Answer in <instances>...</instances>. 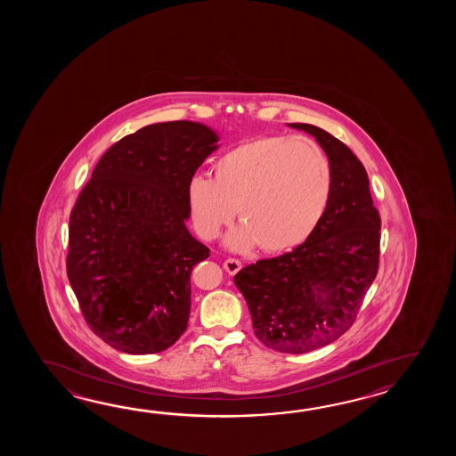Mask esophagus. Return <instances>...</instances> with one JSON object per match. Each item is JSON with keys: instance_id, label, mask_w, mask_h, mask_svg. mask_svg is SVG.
Here are the masks:
<instances>
[{"instance_id": "esophagus-1", "label": "esophagus", "mask_w": 456, "mask_h": 456, "mask_svg": "<svg viewBox=\"0 0 456 456\" xmlns=\"http://www.w3.org/2000/svg\"><path fill=\"white\" fill-rule=\"evenodd\" d=\"M224 271L228 272V273H236V272L241 271L242 264L240 259L230 257V259L224 261Z\"/></svg>"}]
</instances>
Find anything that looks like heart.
<instances>
[{"instance_id":"heart-1","label":"heart","mask_w":456,"mask_h":456,"mask_svg":"<svg viewBox=\"0 0 456 456\" xmlns=\"http://www.w3.org/2000/svg\"><path fill=\"white\" fill-rule=\"evenodd\" d=\"M332 167L308 136H257L214 165V179L195 175L187 205L195 232L214 240L234 214L241 220L226 242L246 251H287L306 241L330 205Z\"/></svg>"}]
</instances>
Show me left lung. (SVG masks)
Listing matches in <instances>:
<instances>
[{
  "label": "left lung",
  "mask_w": 456,
  "mask_h": 456,
  "mask_svg": "<svg viewBox=\"0 0 456 456\" xmlns=\"http://www.w3.org/2000/svg\"><path fill=\"white\" fill-rule=\"evenodd\" d=\"M314 136L332 167L330 205L316 230L291 252L249 264L234 275L252 330L269 349L306 354L350 330L379 273V210L359 158L310 124H289Z\"/></svg>",
  "instance_id": "obj_1"
}]
</instances>
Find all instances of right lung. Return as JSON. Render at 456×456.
Listing matches in <instances>:
<instances>
[{
    "label": "right lung",
    "instance_id": "obj_1",
    "mask_svg": "<svg viewBox=\"0 0 456 456\" xmlns=\"http://www.w3.org/2000/svg\"><path fill=\"white\" fill-rule=\"evenodd\" d=\"M218 135L191 120L110 146L69 215L67 273L87 326L110 347H171L191 313V273L210 249L189 232L187 187Z\"/></svg>",
    "mask_w": 456,
    "mask_h": 456
}]
</instances>
